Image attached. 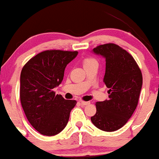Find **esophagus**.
<instances>
[{"mask_svg":"<svg viewBox=\"0 0 159 159\" xmlns=\"http://www.w3.org/2000/svg\"><path fill=\"white\" fill-rule=\"evenodd\" d=\"M81 104L82 105H84H84H89V104H90V102L81 101Z\"/></svg>","mask_w":159,"mask_h":159,"instance_id":"1","label":"esophagus"}]
</instances>
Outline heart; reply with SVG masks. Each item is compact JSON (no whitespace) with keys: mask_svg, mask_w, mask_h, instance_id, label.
<instances>
[{"mask_svg":"<svg viewBox=\"0 0 159 159\" xmlns=\"http://www.w3.org/2000/svg\"><path fill=\"white\" fill-rule=\"evenodd\" d=\"M97 63L96 60H95L93 57H85L83 61V65L84 66H86L87 65H90L91 63Z\"/></svg>","mask_w":159,"mask_h":159,"instance_id":"heart-1","label":"heart"}]
</instances>
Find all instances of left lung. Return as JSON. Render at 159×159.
<instances>
[{
	"mask_svg": "<svg viewBox=\"0 0 159 159\" xmlns=\"http://www.w3.org/2000/svg\"><path fill=\"white\" fill-rule=\"evenodd\" d=\"M93 52L105 59L103 81L109 89V98L96 103V113L91 121L101 130L114 132L127 123L136 109L143 84L141 71L133 57L114 43L98 45Z\"/></svg>",
	"mask_w": 159,
	"mask_h": 159,
	"instance_id": "obj_1",
	"label": "left lung"
}]
</instances>
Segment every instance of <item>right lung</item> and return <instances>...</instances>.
I'll return each mask as SVG.
<instances>
[{"label": "right lung", "mask_w": 159, "mask_h": 159, "mask_svg": "<svg viewBox=\"0 0 159 159\" xmlns=\"http://www.w3.org/2000/svg\"><path fill=\"white\" fill-rule=\"evenodd\" d=\"M77 54V51H44L23 66L20 77L21 106L29 123L43 135L61 132L77 103L53 91L63 81L66 65Z\"/></svg>", "instance_id": "obj_1"}]
</instances>
